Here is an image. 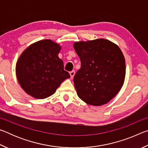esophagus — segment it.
Masks as SVG:
<instances>
[{
    "instance_id": "1",
    "label": "esophagus",
    "mask_w": 148,
    "mask_h": 148,
    "mask_svg": "<svg viewBox=\"0 0 148 148\" xmlns=\"http://www.w3.org/2000/svg\"><path fill=\"white\" fill-rule=\"evenodd\" d=\"M70 75H71V77L72 78V77H73L75 75V71H72L71 72H70Z\"/></svg>"
}]
</instances>
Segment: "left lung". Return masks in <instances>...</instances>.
I'll return each mask as SVG.
<instances>
[{
  "mask_svg": "<svg viewBox=\"0 0 148 148\" xmlns=\"http://www.w3.org/2000/svg\"><path fill=\"white\" fill-rule=\"evenodd\" d=\"M74 47L81 61L74 77L78 97L92 106L108 103L124 82L125 61L121 49L105 39L76 42Z\"/></svg>",
  "mask_w": 148,
  "mask_h": 148,
  "instance_id": "left-lung-1",
  "label": "left lung"
}]
</instances>
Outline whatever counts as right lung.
I'll use <instances>...</instances> for the list:
<instances>
[{
    "mask_svg": "<svg viewBox=\"0 0 148 148\" xmlns=\"http://www.w3.org/2000/svg\"><path fill=\"white\" fill-rule=\"evenodd\" d=\"M59 44L44 40L31 45L22 53L16 64L18 82L27 94L43 99L56 92L70 74L59 58Z\"/></svg>",
    "mask_w": 148,
    "mask_h": 148,
    "instance_id": "obj_1",
    "label": "right lung"
}]
</instances>
